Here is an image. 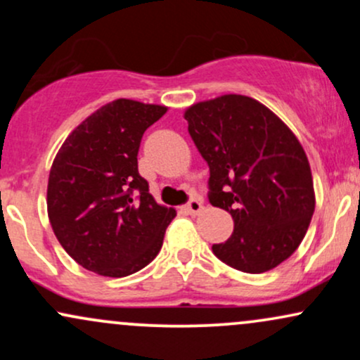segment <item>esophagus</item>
I'll use <instances>...</instances> for the list:
<instances>
[{"label":"esophagus","mask_w":360,"mask_h":360,"mask_svg":"<svg viewBox=\"0 0 360 360\" xmlns=\"http://www.w3.org/2000/svg\"><path fill=\"white\" fill-rule=\"evenodd\" d=\"M184 210L189 214H198L201 212V210H203V203H201L200 200H196V198H193V200H189L188 205L184 206Z\"/></svg>","instance_id":"34e87169"}]
</instances>
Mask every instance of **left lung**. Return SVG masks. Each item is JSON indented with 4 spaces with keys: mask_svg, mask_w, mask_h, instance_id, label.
<instances>
[{
    "mask_svg": "<svg viewBox=\"0 0 360 360\" xmlns=\"http://www.w3.org/2000/svg\"><path fill=\"white\" fill-rule=\"evenodd\" d=\"M188 131L210 167L208 200L233 218L213 254L260 274L300 247L315 212L308 157L283 120L262 103L223 94L186 110Z\"/></svg>",
    "mask_w": 360,
    "mask_h": 360,
    "instance_id": "left-lung-1",
    "label": "left lung"
}]
</instances>
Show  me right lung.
I'll return each mask as SVG.
<instances>
[{"instance_id": "right-lung-1", "label": "right lung", "mask_w": 360, "mask_h": 360, "mask_svg": "<svg viewBox=\"0 0 360 360\" xmlns=\"http://www.w3.org/2000/svg\"><path fill=\"white\" fill-rule=\"evenodd\" d=\"M166 111L115 100L89 115L57 152L47 186L49 220L84 269L123 278L159 254L176 210L155 203L137 155L143 131Z\"/></svg>"}]
</instances>
